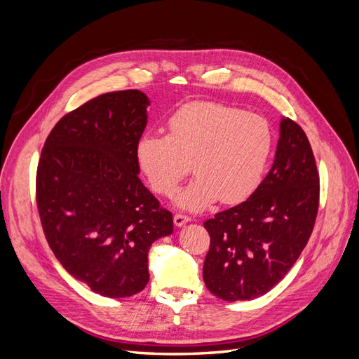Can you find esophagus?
<instances>
[{"mask_svg":"<svg viewBox=\"0 0 359 359\" xmlns=\"http://www.w3.org/2000/svg\"><path fill=\"white\" fill-rule=\"evenodd\" d=\"M189 222H191V219H190L189 215H184V214H175V215H173V223H175V226H178V227L184 226V224L189 223Z\"/></svg>","mask_w":359,"mask_h":359,"instance_id":"1","label":"esophagus"}]
</instances>
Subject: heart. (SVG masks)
Wrapping results in <instances>:
<instances>
[{
    "mask_svg": "<svg viewBox=\"0 0 359 359\" xmlns=\"http://www.w3.org/2000/svg\"><path fill=\"white\" fill-rule=\"evenodd\" d=\"M264 116L212 102L189 103L169 119V135L137 140L136 160L151 189L169 194L189 173L196 178L173 194L178 208L202 211L220 199L240 203L259 187L273 151Z\"/></svg>",
    "mask_w": 359,
    "mask_h": 359,
    "instance_id": "b5f03b06",
    "label": "heart"
}]
</instances>
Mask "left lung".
<instances>
[{
  "label": "left lung",
  "mask_w": 359,
  "mask_h": 359,
  "mask_svg": "<svg viewBox=\"0 0 359 359\" xmlns=\"http://www.w3.org/2000/svg\"><path fill=\"white\" fill-rule=\"evenodd\" d=\"M319 172L309 139L290 118L280 123L273 168L245 202L203 223L208 290L224 301L262 297L297 262L319 208Z\"/></svg>",
  "instance_id": "8db88e82"
}]
</instances>
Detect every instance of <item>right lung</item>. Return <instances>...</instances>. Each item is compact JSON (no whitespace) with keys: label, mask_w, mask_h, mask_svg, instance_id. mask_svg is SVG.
<instances>
[{"label":"right lung","mask_w":359,"mask_h":359,"mask_svg":"<svg viewBox=\"0 0 359 359\" xmlns=\"http://www.w3.org/2000/svg\"><path fill=\"white\" fill-rule=\"evenodd\" d=\"M148 106L139 90L91 99L52 128L37 166V208L50 250L69 274L107 298L142 290L151 244L173 232L172 212L137 175Z\"/></svg>","instance_id":"right-lung-1"}]
</instances>
